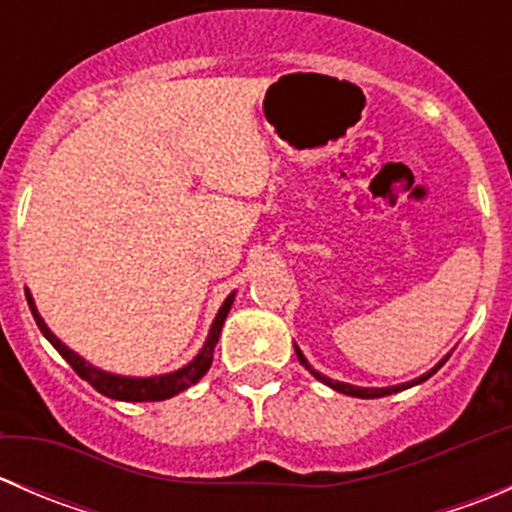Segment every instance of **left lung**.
<instances>
[{
  "instance_id": "1",
  "label": "left lung",
  "mask_w": 512,
  "mask_h": 512,
  "mask_svg": "<svg viewBox=\"0 0 512 512\" xmlns=\"http://www.w3.org/2000/svg\"><path fill=\"white\" fill-rule=\"evenodd\" d=\"M294 352H297V359H299V364L304 366V369L309 371V374L314 376V379L317 381H322V384H327L329 389H334V391H339V394H347V396H356V399H381V396H389V394H396V391H404V389H411V386H416V384H423V381L426 379H431L433 374H436L438 369H441L443 364H446L448 361V356L451 354H446L443 356L441 361H438L436 366H433V369H428L426 374H421L418 376V379H414V381H406V384H399V386H354V384H344V381H334V379H329V376H324L322 371H317L314 369L312 364H309L307 361V356L302 354V349L297 347V344H294Z\"/></svg>"
}]
</instances>
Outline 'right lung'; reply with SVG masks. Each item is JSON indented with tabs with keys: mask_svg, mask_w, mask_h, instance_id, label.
I'll return each mask as SVG.
<instances>
[{
	"mask_svg": "<svg viewBox=\"0 0 512 512\" xmlns=\"http://www.w3.org/2000/svg\"><path fill=\"white\" fill-rule=\"evenodd\" d=\"M24 292H27V302H29V309H32V314H34L36 327H39L41 334L49 339L51 347L64 356V359L69 361L71 369H74L81 379L89 381L98 394L108 396V399H116V401H165V399H170V396L180 394V391L190 389L193 384H198V381L208 374L210 364H213L215 344H218L220 332H223L227 312H230L232 302H235V292L227 294L223 307L218 309L213 324H210V332H208V337H205V344L185 366H180V369H175V371H168V374H156V376H123V374H111V371L98 369V366L91 364V361H86L84 356L76 354L74 349L66 347V344L61 342V339L56 337L49 327H46L44 317H41L39 309H36L32 292H29L27 287H24Z\"/></svg>",
	"mask_w": 512,
	"mask_h": 512,
	"instance_id": "obj_1",
	"label": "right lung"
}]
</instances>
